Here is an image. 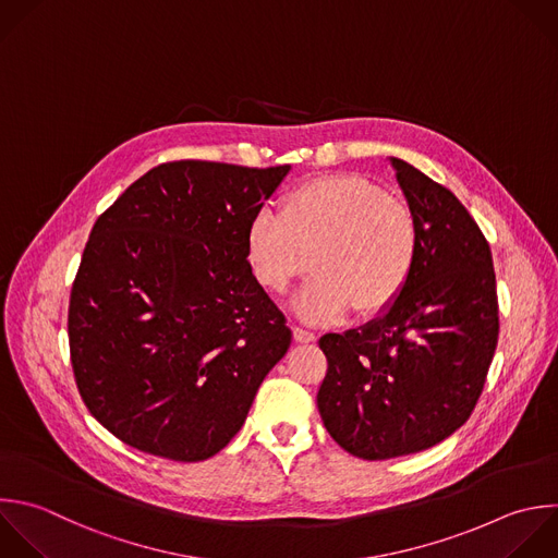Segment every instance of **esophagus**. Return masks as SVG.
Wrapping results in <instances>:
<instances>
[{"instance_id":"esophagus-1","label":"esophagus","mask_w":558,"mask_h":558,"mask_svg":"<svg viewBox=\"0 0 558 558\" xmlns=\"http://www.w3.org/2000/svg\"><path fill=\"white\" fill-rule=\"evenodd\" d=\"M294 340L296 342H314L316 333L310 329H303V327H294Z\"/></svg>"}]
</instances>
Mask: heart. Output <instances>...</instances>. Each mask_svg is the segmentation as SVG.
<instances>
[{
    "instance_id": "b5f03b06",
    "label": "heart",
    "mask_w": 558,
    "mask_h": 558,
    "mask_svg": "<svg viewBox=\"0 0 558 558\" xmlns=\"http://www.w3.org/2000/svg\"><path fill=\"white\" fill-rule=\"evenodd\" d=\"M421 248L410 207L353 174L318 177L290 190L281 214L259 209L246 231L257 283L286 294L312 266L294 299L301 320L320 325L388 310L405 290Z\"/></svg>"
}]
</instances>
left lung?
<instances>
[{"mask_svg":"<svg viewBox=\"0 0 558 558\" xmlns=\"http://www.w3.org/2000/svg\"><path fill=\"white\" fill-rule=\"evenodd\" d=\"M421 248L399 299L377 318L325 333L316 403L331 438L364 460L423 451L473 412L495 353L499 316L488 242L464 205L390 157Z\"/></svg>","mask_w":558,"mask_h":558,"instance_id":"obj_1","label":"left lung"}]
</instances>
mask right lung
<instances>
[{
  "label": "right lung",
  "instance_id": "add662e5",
  "mask_svg": "<svg viewBox=\"0 0 558 558\" xmlns=\"http://www.w3.org/2000/svg\"><path fill=\"white\" fill-rule=\"evenodd\" d=\"M290 166L161 163L94 225L70 296L89 412L122 442L198 462L240 432L292 331L246 255Z\"/></svg>",
  "mask_w": 558,
  "mask_h": 558
}]
</instances>
